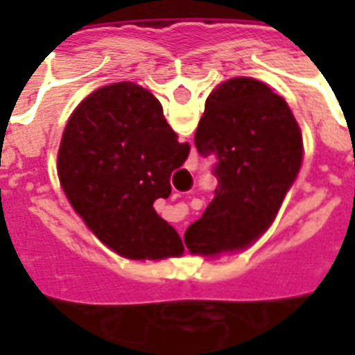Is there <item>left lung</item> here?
I'll return each instance as SVG.
<instances>
[{
	"label": "left lung",
	"instance_id": "left-lung-1",
	"mask_svg": "<svg viewBox=\"0 0 355 355\" xmlns=\"http://www.w3.org/2000/svg\"><path fill=\"white\" fill-rule=\"evenodd\" d=\"M201 155H215V198L188 226L192 253L245 249L274 220L302 165V135L279 94L253 78H232L209 94L196 131Z\"/></svg>",
	"mask_w": 355,
	"mask_h": 355
}]
</instances>
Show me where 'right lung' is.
<instances>
[{
	"label": "right lung",
	"mask_w": 355,
	"mask_h": 355,
	"mask_svg": "<svg viewBox=\"0 0 355 355\" xmlns=\"http://www.w3.org/2000/svg\"><path fill=\"white\" fill-rule=\"evenodd\" d=\"M190 154L154 94L132 81L110 83L81 101L58 148V178L76 213L112 251L159 261L184 251L155 213L169 198L171 173Z\"/></svg>",
	"instance_id": "add662e5"
}]
</instances>
